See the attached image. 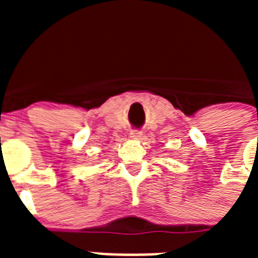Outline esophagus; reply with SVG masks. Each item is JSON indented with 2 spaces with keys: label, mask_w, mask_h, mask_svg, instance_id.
<instances>
[{
  "label": "esophagus",
  "mask_w": 258,
  "mask_h": 258,
  "mask_svg": "<svg viewBox=\"0 0 258 258\" xmlns=\"http://www.w3.org/2000/svg\"><path fill=\"white\" fill-rule=\"evenodd\" d=\"M141 134H142V132L141 131H132L131 138H133V140H138V138H141Z\"/></svg>",
  "instance_id": "obj_1"
}]
</instances>
